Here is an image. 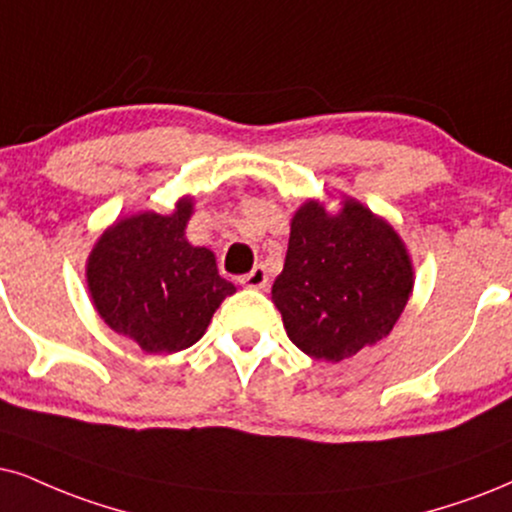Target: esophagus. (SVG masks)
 <instances>
[{
  "instance_id": "esophagus-1",
  "label": "esophagus",
  "mask_w": 512,
  "mask_h": 512,
  "mask_svg": "<svg viewBox=\"0 0 512 512\" xmlns=\"http://www.w3.org/2000/svg\"><path fill=\"white\" fill-rule=\"evenodd\" d=\"M241 283L245 288H255V290H264L269 286V276H267V269L264 267H255L250 271V274H245L241 278Z\"/></svg>"
}]
</instances>
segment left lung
<instances>
[{"label":"left lung","mask_w":512,"mask_h":512,"mask_svg":"<svg viewBox=\"0 0 512 512\" xmlns=\"http://www.w3.org/2000/svg\"><path fill=\"white\" fill-rule=\"evenodd\" d=\"M411 290V257L383 217L354 198L335 215L307 200L290 222L271 300L293 345L335 364L387 338Z\"/></svg>","instance_id":"1"}]
</instances>
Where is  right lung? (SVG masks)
<instances>
[{
  "instance_id": "1",
  "label": "right lung",
  "mask_w": 512,
  "mask_h": 512,
  "mask_svg": "<svg viewBox=\"0 0 512 512\" xmlns=\"http://www.w3.org/2000/svg\"><path fill=\"white\" fill-rule=\"evenodd\" d=\"M191 215L186 196L170 215L122 217L89 252L87 286L96 312L148 354L196 345L224 297L236 293L219 276L215 252L186 241Z\"/></svg>"
}]
</instances>
